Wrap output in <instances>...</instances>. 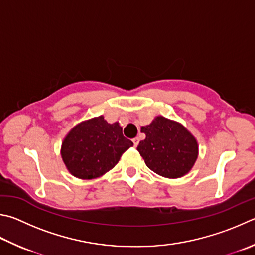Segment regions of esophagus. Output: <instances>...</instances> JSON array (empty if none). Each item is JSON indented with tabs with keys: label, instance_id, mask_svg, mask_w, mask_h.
<instances>
[{
	"label": "esophagus",
	"instance_id": "1",
	"mask_svg": "<svg viewBox=\"0 0 255 255\" xmlns=\"http://www.w3.org/2000/svg\"><path fill=\"white\" fill-rule=\"evenodd\" d=\"M132 142H133V146H135V147H137V145H138V143H139V138H138V137H135V138H132Z\"/></svg>",
	"mask_w": 255,
	"mask_h": 255
}]
</instances>
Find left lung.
<instances>
[{"instance_id":"8db88e82","label":"left lung","mask_w":255,"mask_h":255,"mask_svg":"<svg viewBox=\"0 0 255 255\" xmlns=\"http://www.w3.org/2000/svg\"><path fill=\"white\" fill-rule=\"evenodd\" d=\"M146 138L137 150L147 167L166 178H179L191 172L198 157V142L178 122L157 116L141 127Z\"/></svg>"}]
</instances>
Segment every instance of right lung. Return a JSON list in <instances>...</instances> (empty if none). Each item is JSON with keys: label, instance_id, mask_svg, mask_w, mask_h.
Returning a JSON list of instances; mask_svg holds the SVG:
<instances>
[{"label": "right lung", "instance_id": "obj_1", "mask_svg": "<svg viewBox=\"0 0 255 255\" xmlns=\"http://www.w3.org/2000/svg\"><path fill=\"white\" fill-rule=\"evenodd\" d=\"M132 145L124 137L119 123L108 124L104 116H98L71 128L63 138L60 152L72 176L94 179L113 169Z\"/></svg>", "mask_w": 255, "mask_h": 255}]
</instances>
